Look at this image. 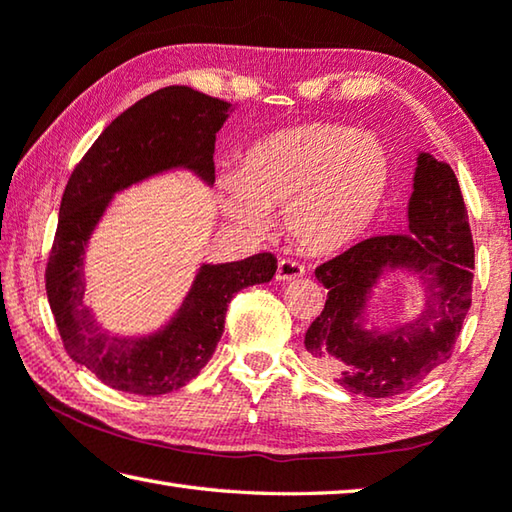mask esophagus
<instances>
[{"label":"esophagus","instance_id":"esophagus-1","mask_svg":"<svg viewBox=\"0 0 512 512\" xmlns=\"http://www.w3.org/2000/svg\"><path fill=\"white\" fill-rule=\"evenodd\" d=\"M304 275V266L295 262V259H282L277 264V273L275 279L277 282H293V279H299Z\"/></svg>","mask_w":512,"mask_h":512}]
</instances>
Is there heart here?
<instances>
[{
  "label": "heart",
  "instance_id": "heart-1",
  "mask_svg": "<svg viewBox=\"0 0 512 512\" xmlns=\"http://www.w3.org/2000/svg\"><path fill=\"white\" fill-rule=\"evenodd\" d=\"M390 164L373 135L342 124L282 130L248 150L242 187L226 190L228 217L262 230V208L286 210L293 242L313 255L342 253L362 239L384 204Z\"/></svg>",
  "mask_w": 512,
  "mask_h": 512
}]
</instances>
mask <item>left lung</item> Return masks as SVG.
Returning <instances> with one entry per match:
<instances>
[{"instance_id":"obj_1","label":"left lung","mask_w":512,"mask_h":512,"mask_svg":"<svg viewBox=\"0 0 512 512\" xmlns=\"http://www.w3.org/2000/svg\"><path fill=\"white\" fill-rule=\"evenodd\" d=\"M475 246L453 168L419 153L408 230L364 239L315 268L328 299L304 337L319 375L364 397H395L446 364L470 308ZM410 267L425 282V310L413 325L370 334L358 324L384 269Z\"/></svg>"}]
</instances>
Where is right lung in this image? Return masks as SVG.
Returning <instances> with one entry per match:
<instances>
[{
    "label": "right lung",
    "instance_id": "obj_1",
    "mask_svg": "<svg viewBox=\"0 0 512 512\" xmlns=\"http://www.w3.org/2000/svg\"><path fill=\"white\" fill-rule=\"evenodd\" d=\"M228 108L188 86L159 88L113 119L70 173L46 264V295L70 359L110 388L146 397L182 388L213 357L230 299L275 275L273 253L206 264L173 322L144 339L108 337L84 306V248L113 193L177 166L213 184L215 135Z\"/></svg>",
    "mask_w": 512,
    "mask_h": 512
}]
</instances>
